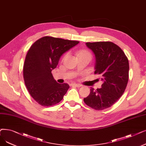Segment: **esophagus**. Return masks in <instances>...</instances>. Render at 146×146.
Wrapping results in <instances>:
<instances>
[{"label": "esophagus", "mask_w": 146, "mask_h": 146, "mask_svg": "<svg viewBox=\"0 0 146 146\" xmlns=\"http://www.w3.org/2000/svg\"><path fill=\"white\" fill-rule=\"evenodd\" d=\"M70 85L72 86H76V87H81L82 86L81 85L77 84H70Z\"/></svg>", "instance_id": "obj_1"}]
</instances>
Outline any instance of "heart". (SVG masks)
I'll use <instances>...</instances> for the list:
<instances>
[{"label":"heart","instance_id":"heart-1","mask_svg":"<svg viewBox=\"0 0 146 146\" xmlns=\"http://www.w3.org/2000/svg\"><path fill=\"white\" fill-rule=\"evenodd\" d=\"M86 55H88V56H91V53H90V52H89V51H88V50H84V49L80 50V51L79 52V53H78V56H86ZM66 56H67V55H65L64 58L66 57Z\"/></svg>","mask_w":146,"mask_h":146}]
</instances>
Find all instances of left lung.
Wrapping results in <instances>:
<instances>
[{"instance_id": "left-lung-1", "label": "left lung", "mask_w": 146, "mask_h": 146, "mask_svg": "<svg viewBox=\"0 0 146 146\" xmlns=\"http://www.w3.org/2000/svg\"><path fill=\"white\" fill-rule=\"evenodd\" d=\"M96 56L95 74L103 81L101 88L90 90L85 103L96 110L111 107L122 96L129 79V62L122 49L111 42H87Z\"/></svg>"}]
</instances>
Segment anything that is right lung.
Returning <instances> with one entry per match:
<instances>
[{"mask_svg": "<svg viewBox=\"0 0 146 146\" xmlns=\"http://www.w3.org/2000/svg\"><path fill=\"white\" fill-rule=\"evenodd\" d=\"M79 43L45 36L31 46L24 61L23 78L30 96L38 104L48 107L62 100L69 85L57 83L51 71L58 65L61 55Z\"/></svg>", "mask_w": 146, "mask_h": 146, "instance_id": "obj_1", "label": "right lung"}]
</instances>
